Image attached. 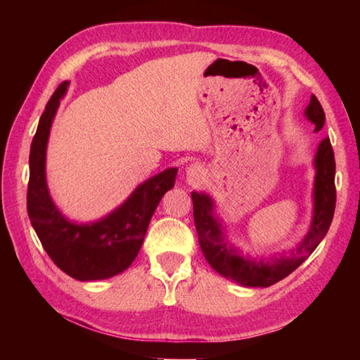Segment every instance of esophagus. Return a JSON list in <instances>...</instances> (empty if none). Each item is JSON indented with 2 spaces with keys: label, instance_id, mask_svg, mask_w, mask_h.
<instances>
[{
  "label": "esophagus",
  "instance_id": "esophagus-1",
  "mask_svg": "<svg viewBox=\"0 0 360 360\" xmlns=\"http://www.w3.org/2000/svg\"><path fill=\"white\" fill-rule=\"evenodd\" d=\"M202 173H203L202 167L197 165V163H193V165L187 168V181L191 182V184H197L200 178H202Z\"/></svg>",
  "mask_w": 360,
  "mask_h": 360
}]
</instances>
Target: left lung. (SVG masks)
<instances>
[{"label": "left lung", "instance_id": "left-lung-1", "mask_svg": "<svg viewBox=\"0 0 360 360\" xmlns=\"http://www.w3.org/2000/svg\"><path fill=\"white\" fill-rule=\"evenodd\" d=\"M307 117L316 125L314 131L324 127L326 114L319 100L311 95V101L307 106ZM316 181H314V216L311 227L307 236L290 252L289 257H276L266 262H254L245 259L236 249L229 246L224 240L221 225L212 217V202L208 195L192 192L193 202V222L198 233L200 248L206 260L214 270L229 279H233L246 288H268V285L281 281L297 270L311 252L318 248L322 238L330 227L335 202H337V188H335V155L330 139L324 138L318 148L314 158Z\"/></svg>", "mask_w": 360, "mask_h": 360}]
</instances>
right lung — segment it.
I'll return each instance as SVG.
<instances>
[{"label":"right lung","instance_id":"1","mask_svg":"<svg viewBox=\"0 0 360 360\" xmlns=\"http://www.w3.org/2000/svg\"><path fill=\"white\" fill-rule=\"evenodd\" d=\"M68 82H62L47 101L30 149L27 210L42 248L60 270L79 281L119 275L141 249L150 217L178 169L169 168L139 186L131 197L101 221L76 225L66 221L52 203L46 186V146L53 115Z\"/></svg>","mask_w":360,"mask_h":360}]
</instances>
